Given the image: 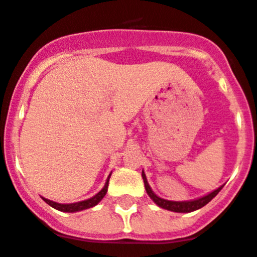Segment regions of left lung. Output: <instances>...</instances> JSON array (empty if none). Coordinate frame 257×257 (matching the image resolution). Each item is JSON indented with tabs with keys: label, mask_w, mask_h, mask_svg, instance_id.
<instances>
[{
	"label": "left lung",
	"mask_w": 257,
	"mask_h": 257,
	"mask_svg": "<svg viewBox=\"0 0 257 257\" xmlns=\"http://www.w3.org/2000/svg\"><path fill=\"white\" fill-rule=\"evenodd\" d=\"M143 180H144V185H145V190L148 193V196L153 199V202L156 205H158L160 207L165 208V210L169 211H174V212H192V211H196L198 208L203 207L213 198V197L217 196V193L222 189V185L217 189H215L213 192L208 193L207 196H203L198 199H193V201H184V202H175V201H167V199L160 198V197L154 194V192L152 190V188L149 187L148 180H147V176H145L144 171L142 172Z\"/></svg>",
	"instance_id": "8db88e82"
}]
</instances>
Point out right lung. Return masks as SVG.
<instances>
[{"mask_svg":"<svg viewBox=\"0 0 257 257\" xmlns=\"http://www.w3.org/2000/svg\"><path fill=\"white\" fill-rule=\"evenodd\" d=\"M109 178H110V175H109L108 179H106V183H105V185H104L103 189L97 193V194H95L92 198H88V199H86V201L76 202V203H67V205H64V203H58V202L50 201V199L44 198V197H42V199L46 202L47 205H50L51 207L55 208V210L63 211V212H77V211H82V210H86V208H91V207H94V206H96L97 203H99V202L104 198V196L106 194V190H108V184H109Z\"/></svg>","mask_w":257,"mask_h":257,"instance_id":"obj_1","label":"right lung"}]
</instances>
